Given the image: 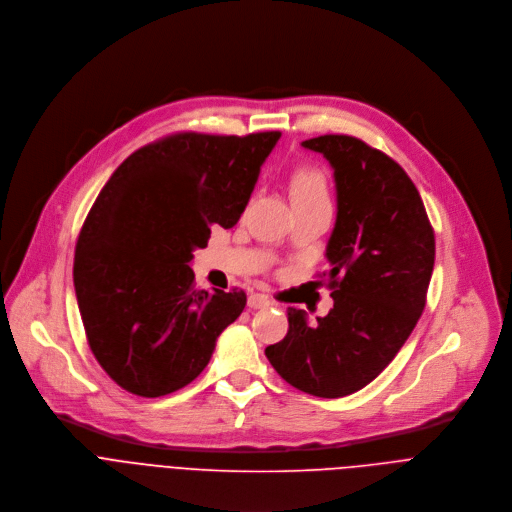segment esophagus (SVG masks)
<instances>
[{
    "label": "esophagus",
    "mask_w": 512,
    "mask_h": 512,
    "mask_svg": "<svg viewBox=\"0 0 512 512\" xmlns=\"http://www.w3.org/2000/svg\"><path fill=\"white\" fill-rule=\"evenodd\" d=\"M248 306H250V309H266V306H270V298L264 296V294L254 292V294L248 296Z\"/></svg>",
    "instance_id": "34e87169"
}]
</instances>
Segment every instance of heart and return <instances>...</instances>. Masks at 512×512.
Returning <instances> with one entry per match:
<instances>
[{
  "label": "heart",
  "mask_w": 512,
  "mask_h": 512,
  "mask_svg": "<svg viewBox=\"0 0 512 512\" xmlns=\"http://www.w3.org/2000/svg\"><path fill=\"white\" fill-rule=\"evenodd\" d=\"M294 201H329L327 177L317 167H300L292 177Z\"/></svg>",
  "instance_id": "heart-1"
}]
</instances>
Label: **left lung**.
Instances as JSON below:
<instances>
[{
	"mask_svg": "<svg viewBox=\"0 0 512 512\" xmlns=\"http://www.w3.org/2000/svg\"><path fill=\"white\" fill-rule=\"evenodd\" d=\"M333 167L337 222L327 244L333 309L309 323L288 309V333L266 347L276 373L317 397L371 383L412 335L426 306L436 240L424 201L385 153L349 135L302 141Z\"/></svg>",
	"mask_w": 512,
	"mask_h": 512,
	"instance_id": "left-lung-1",
	"label": "left lung"
}]
</instances>
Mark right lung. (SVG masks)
Segmentation results:
<instances>
[{"instance_id": "right-lung-1", "label": "right lung", "mask_w": 512, "mask_h": 512, "mask_svg": "<svg viewBox=\"0 0 512 512\" xmlns=\"http://www.w3.org/2000/svg\"><path fill=\"white\" fill-rule=\"evenodd\" d=\"M278 131L177 133L129 155L102 187L74 250V290L92 355L141 397L191 383L244 311V290H195L189 268L212 226L232 228Z\"/></svg>"}]
</instances>
